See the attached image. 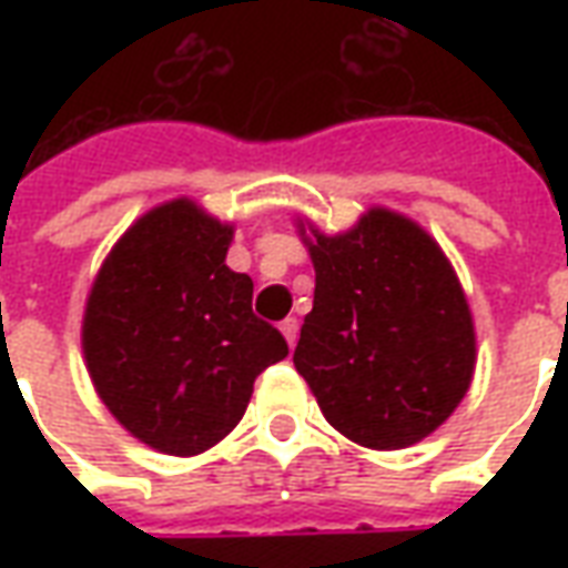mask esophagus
Listing matches in <instances>:
<instances>
[{"instance_id":"34e87169","label":"esophagus","mask_w":568,"mask_h":568,"mask_svg":"<svg viewBox=\"0 0 568 568\" xmlns=\"http://www.w3.org/2000/svg\"><path fill=\"white\" fill-rule=\"evenodd\" d=\"M297 328H301V325H297L295 316H288V320L280 322V332H283V337L288 341V346L297 344Z\"/></svg>"}]
</instances>
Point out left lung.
I'll return each mask as SVG.
<instances>
[{
  "label": "left lung",
  "instance_id": "8db88e82",
  "mask_svg": "<svg viewBox=\"0 0 568 568\" xmlns=\"http://www.w3.org/2000/svg\"><path fill=\"white\" fill-rule=\"evenodd\" d=\"M316 267L295 368L341 435L402 450L450 417L475 374V322L450 261L405 215L365 212L325 236L301 224Z\"/></svg>",
  "mask_w": 568,
  "mask_h": 568
}]
</instances>
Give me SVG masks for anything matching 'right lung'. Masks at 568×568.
Wrapping results in <instances>:
<instances>
[{
    "label": "right lung",
    "mask_w": 568,
    "mask_h": 568,
    "mask_svg": "<svg viewBox=\"0 0 568 568\" xmlns=\"http://www.w3.org/2000/svg\"><path fill=\"white\" fill-rule=\"evenodd\" d=\"M234 227L170 200L142 215L93 280L81 346L88 371L133 438L194 456L246 414L261 371L288 356L252 313V280L224 264Z\"/></svg>",
    "instance_id": "obj_1"
}]
</instances>
